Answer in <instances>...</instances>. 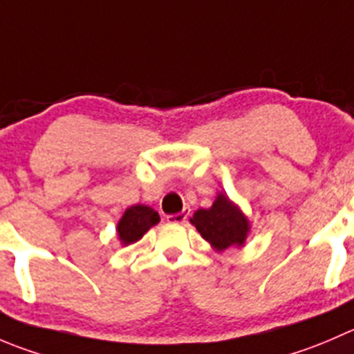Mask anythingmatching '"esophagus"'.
Wrapping results in <instances>:
<instances>
[{
	"instance_id": "obj_1",
	"label": "esophagus",
	"mask_w": 354,
	"mask_h": 354,
	"mask_svg": "<svg viewBox=\"0 0 354 354\" xmlns=\"http://www.w3.org/2000/svg\"><path fill=\"white\" fill-rule=\"evenodd\" d=\"M188 216H190V209L185 207L183 211L178 212V214H169V216H166V218L169 223H187Z\"/></svg>"
}]
</instances>
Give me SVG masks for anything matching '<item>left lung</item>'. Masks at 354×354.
Wrapping results in <instances>:
<instances>
[{
	"instance_id": "left-lung-1",
	"label": "left lung",
	"mask_w": 354,
	"mask_h": 354,
	"mask_svg": "<svg viewBox=\"0 0 354 354\" xmlns=\"http://www.w3.org/2000/svg\"><path fill=\"white\" fill-rule=\"evenodd\" d=\"M190 221L219 250L228 249L230 245H242L249 232L247 219L225 195H218L212 207L198 209Z\"/></svg>"
}]
</instances>
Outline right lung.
Segmentation results:
<instances>
[{"mask_svg": "<svg viewBox=\"0 0 354 354\" xmlns=\"http://www.w3.org/2000/svg\"><path fill=\"white\" fill-rule=\"evenodd\" d=\"M159 221V214L152 207H147V205H133V207H129L124 212V216L119 221V239H121V242L124 245L135 243L136 240H140L149 232V228H152Z\"/></svg>", "mask_w": 354, "mask_h": 354, "instance_id": "1", "label": "right lung"}]
</instances>
